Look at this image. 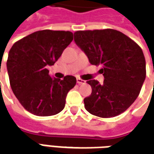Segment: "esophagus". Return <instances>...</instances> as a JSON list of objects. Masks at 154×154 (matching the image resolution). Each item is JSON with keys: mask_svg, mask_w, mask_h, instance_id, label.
I'll use <instances>...</instances> for the list:
<instances>
[{"mask_svg": "<svg viewBox=\"0 0 154 154\" xmlns=\"http://www.w3.org/2000/svg\"><path fill=\"white\" fill-rule=\"evenodd\" d=\"M77 84H78V85H82V84L86 83V81L82 80V79H81V78H77Z\"/></svg>", "mask_w": 154, "mask_h": 154, "instance_id": "1", "label": "esophagus"}]
</instances>
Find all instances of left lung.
I'll list each match as a JSON object with an SVG mask.
<instances>
[{
  "mask_svg": "<svg viewBox=\"0 0 154 154\" xmlns=\"http://www.w3.org/2000/svg\"><path fill=\"white\" fill-rule=\"evenodd\" d=\"M74 40L91 64L102 65L104 82H87L91 94L84 99L86 110L101 118L115 117L129 108L139 95L146 77L141 48L121 32L112 29L79 30Z\"/></svg>",
  "mask_w": 154,
  "mask_h": 154,
  "instance_id": "8db88e82",
  "label": "left lung"
}]
</instances>
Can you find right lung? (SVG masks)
Masks as SVG:
<instances>
[{
	"label": "right lung",
	"instance_id": "obj_1",
	"mask_svg": "<svg viewBox=\"0 0 154 154\" xmlns=\"http://www.w3.org/2000/svg\"><path fill=\"white\" fill-rule=\"evenodd\" d=\"M73 39L70 31L44 29L13 44L6 67L13 93L29 112L50 116L63 110L68 91L77 83L73 76L52 78V66Z\"/></svg>",
	"mask_w": 154,
	"mask_h": 154
}]
</instances>
